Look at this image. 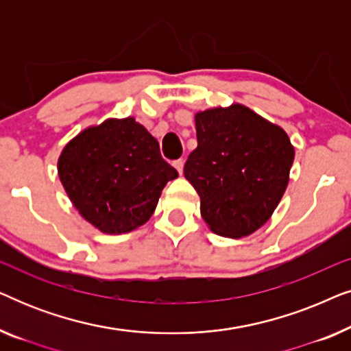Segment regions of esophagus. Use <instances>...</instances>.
Wrapping results in <instances>:
<instances>
[{"mask_svg": "<svg viewBox=\"0 0 351 351\" xmlns=\"http://www.w3.org/2000/svg\"><path fill=\"white\" fill-rule=\"evenodd\" d=\"M172 166L176 167L179 174H182V172H184V160H176L174 162H172Z\"/></svg>", "mask_w": 351, "mask_h": 351, "instance_id": "34e87169", "label": "esophagus"}]
</instances>
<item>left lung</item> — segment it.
<instances>
[{"instance_id": "left-lung-1", "label": "left lung", "mask_w": 351, "mask_h": 351, "mask_svg": "<svg viewBox=\"0 0 351 351\" xmlns=\"http://www.w3.org/2000/svg\"><path fill=\"white\" fill-rule=\"evenodd\" d=\"M198 147L184 166L214 233L247 237L270 219L285 193L294 147L281 128L234 104L196 114Z\"/></svg>"}]
</instances>
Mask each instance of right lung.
Masks as SVG:
<instances>
[{
	"instance_id": "add662e5",
	"label": "right lung",
	"mask_w": 351,
	"mask_h": 351,
	"mask_svg": "<svg viewBox=\"0 0 351 351\" xmlns=\"http://www.w3.org/2000/svg\"><path fill=\"white\" fill-rule=\"evenodd\" d=\"M179 176L142 124L107 119L64 148L59 177L71 203L104 233H128L155 210L161 190Z\"/></svg>"
}]
</instances>
